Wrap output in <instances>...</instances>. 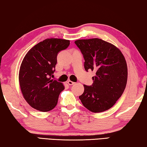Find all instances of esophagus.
<instances>
[{
	"mask_svg": "<svg viewBox=\"0 0 147 147\" xmlns=\"http://www.w3.org/2000/svg\"><path fill=\"white\" fill-rule=\"evenodd\" d=\"M67 83H68L69 85H73V84H75V83H74V82L71 81H68V82H67Z\"/></svg>",
	"mask_w": 147,
	"mask_h": 147,
	"instance_id": "esophagus-1",
	"label": "esophagus"
}]
</instances>
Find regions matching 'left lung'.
I'll list each match as a JSON object with an SVG mask.
<instances>
[{"mask_svg":"<svg viewBox=\"0 0 147 147\" xmlns=\"http://www.w3.org/2000/svg\"><path fill=\"white\" fill-rule=\"evenodd\" d=\"M75 44L83 55L85 70L96 71L93 84H84L79 99L90 111H106L114 106L127 85L128 71L124 56L114 45L100 38L77 40Z\"/></svg>","mask_w":147,"mask_h":147,"instance_id":"1","label":"left lung"}]
</instances>
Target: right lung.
<instances>
[{"label": "right lung", "instance_id": "obj_1", "mask_svg": "<svg viewBox=\"0 0 147 147\" xmlns=\"http://www.w3.org/2000/svg\"><path fill=\"white\" fill-rule=\"evenodd\" d=\"M69 45L68 40L46 38L25 55L19 71L20 87L25 100L33 109L48 112L57 104L64 86L51 78L55 71L59 52Z\"/></svg>", "mask_w": 147, "mask_h": 147}]
</instances>
